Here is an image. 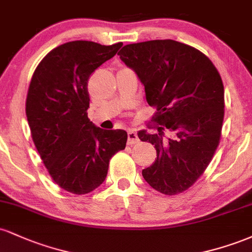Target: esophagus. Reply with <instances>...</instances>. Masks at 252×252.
I'll use <instances>...</instances> for the list:
<instances>
[{"label": "esophagus", "instance_id": "obj_1", "mask_svg": "<svg viewBox=\"0 0 252 252\" xmlns=\"http://www.w3.org/2000/svg\"><path fill=\"white\" fill-rule=\"evenodd\" d=\"M138 136H137V132L135 131V130L130 129L128 131V144H135V143H138Z\"/></svg>", "mask_w": 252, "mask_h": 252}]
</instances>
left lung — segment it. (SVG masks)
Returning a JSON list of instances; mask_svg holds the SVG:
<instances>
[{
  "instance_id": "8db88e82",
  "label": "left lung",
  "mask_w": 252,
  "mask_h": 252,
  "mask_svg": "<svg viewBox=\"0 0 252 252\" xmlns=\"http://www.w3.org/2000/svg\"><path fill=\"white\" fill-rule=\"evenodd\" d=\"M144 85L156 109L158 132L138 131L154 144L155 162L142 170L153 189L166 195L189 189L207 168L220 141L224 85L212 62L192 46L174 40L130 43L118 52Z\"/></svg>"
}]
</instances>
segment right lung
Wrapping results in <instances>:
<instances>
[{"label": "right lung", "mask_w": 252, "mask_h": 252, "mask_svg": "<svg viewBox=\"0 0 252 252\" xmlns=\"http://www.w3.org/2000/svg\"><path fill=\"white\" fill-rule=\"evenodd\" d=\"M122 45L66 42L43 58L32 77L26 99L32 138L53 181L73 194L100 186L110 158L126 148V131L103 130L88 117L89 78Z\"/></svg>", "instance_id": "obj_1"}]
</instances>
